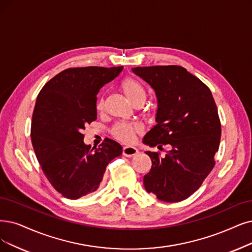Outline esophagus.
<instances>
[{"label": "esophagus", "instance_id": "obj_1", "mask_svg": "<svg viewBox=\"0 0 252 252\" xmlns=\"http://www.w3.org/2000/svg\"><path fill=\"white\" fill-rule=\"evenodd\" d=\"M138 153V151L134 147H124L123 148V155L126 157H133Z\"/></svg>", "mask_w": 252, "mask_h": 252}]
</instances>
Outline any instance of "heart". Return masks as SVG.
<instances>
[{"label": "heart", "instance_id": "1", "mask_svg": "<svg viewBox=\"0 0 252 252\" xmlns=\"http://www.w3.org/2000/svg\"><path fill=\"white\" fill-rule=\"evenodd\" d=\"M121 88H122L123 92L127 96V98L131 101L133 104L138 101V100H143L145 101L146 98V91L138 82L131 77L125 78L122 83H121ZM105 101L103 97H100L97 101V110L101 112L104 109ZM143 131V126L138 123H130V122H119L115 124L110 130L112 135L119 140L121 143L130 144L135 139V136Z\"/></svg>", "mask_w": 252, "mask_h": 252}]
</instances>
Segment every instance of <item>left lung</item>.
I'll use <instances>...</instances> for the list:
<instances>
[{"label":"left lung","mask_w":252,"mask_h":252,"mask_svg":"<svg viewBox=\"0 0 252 252\" xmlns=\"http://www.w3.org/2000/svg\"><path fill=\"white\" fill-rule=\"evenodd\" d=\"M154 89L158 99L157 124L143 142L169 151L146 152L152 160L144 177L149 193L167 203L188 198L196 191L215 165L221 124L210 89L181 66L132 68Z\"/></svg>","instance_id":"obj_1"}]
</instances>
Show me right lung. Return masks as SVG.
<instances>
[{
	"instance_id": "add662e5",
	"label": "right lung",
	"mask_w": 252,
	"mask_h": 252,
	"mask_svg": "<svg viewBox=\"0 0 252 252\" xmlns=\"http://www.w3.org/2000/svg\"><path fill=\"white\" fill-rule=\"evenodd\" d=\"M123 70L120 67H76L57 74L39 92L31 139L42 172L53 187L69 199L96 191L107 164L122 147L105 138L98 148L84 144L87 124L97 119V93Z\"/></svg>"
}]
</instances>
